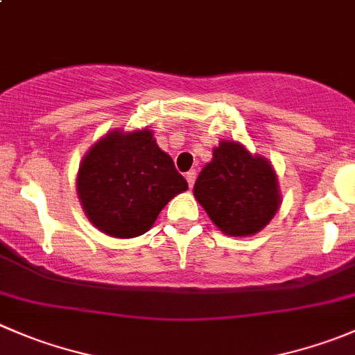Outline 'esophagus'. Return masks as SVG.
I'll return each mask as SVG.
<instances>
[{"label":"esophagus","instance_id":"esophagus-1","mask_svg":"<svg viewBox=\"0 0 355 355\" xmlns=\"http://www.w3.org/2000/svg\"><path fill=\"white\" fill-rule=\"evenodd\" d=\"M185 178H187L189 187H194V182H196V171H194V170L187 171V173H185Z\"/></svg>","mask_w":355,"mask_h":355}]
</instances>
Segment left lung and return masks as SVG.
<instances>
[{
	"mask_svg": "<svg viewBox=\"0 0 355 355\" xmlns=\"http://www.w3.org/2000/svg\"><path fill=\"white\" fill-rule=\"evenodd\" d=\"M194 196L209 218L229 236L257 234L279 208L277 178L269 161L236 142H222L202 168Z\"/></svg>",
	"mask_w": 355,
	"mask_h": 355,
	"instance_id": "1",
	"label": "left lung"
}]
</instances>
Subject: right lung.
<instances>
[{"instance_id": "obj_1", "label": "right lung", "mask_w": 355, "mask_h": 355, "mask_svg": "<svg viewBox=\"0 0 355 355\" xmlns=\"http://www.w3.org/2000/svg\"><path fill=\"white\" fill-rule=\"evenodd\" d=\"M149 130L114 132L83 159L78 194L90 222L114 237L147 232L168 201L187 189Z\"/></svg>"}]
</instances>
